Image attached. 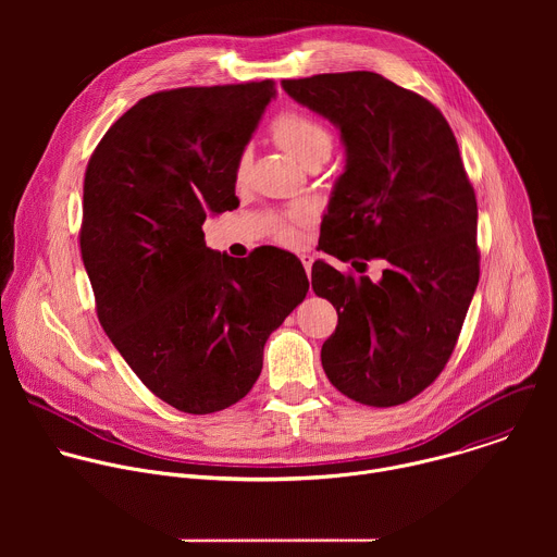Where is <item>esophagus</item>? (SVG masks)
<instances>
[{"label": "esophagus", "instance_id": "esophagus-1", "mask_svg": "<svg viewBox=\"0 0 557 557\" xmlns=\"http://www.w3.org/2000/svg\"><path fill=\"white\" fill-rule=\"evenodd\" d=\"M299 260H301V264H304L306 273L310 275V269H312V262H314V260H312V256H310V253H301V256H299Z\"/></svg>", "mask_w": 557, "mask_h": 557}]
</instances>
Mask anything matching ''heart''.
<instances>
[{"label": "heart", "mask_w": 557, "mask_h": 557, "mask_svg": "<svg viewBox=\"0 0 557 557\" xmlns=\"http://www.w3.org/2000/svg\"><path fill=\"white\" fill-rule=\"evenodd\" d=\"M271 136L275 143L286 149L293 158L306 168L322 165L333 151L335 138L333 132L320 121L299 110H282L271 123ZM249 172V156L243 153L235 163V181H245ZM308 218L304 207L288 211L275 226V237L280 243H295L297 240V224Z\"/></svg>", "instance_id": "obj_1"}]
</instances>
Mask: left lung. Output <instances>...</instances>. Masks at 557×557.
Instances as JSON below:
<instances>
[{"label": "left lung", "instance_id": "left-lung-1", "mask_svg": "<svg viewBox=\"0 0 557 557\" xmlns=\"http://www.w3.org/2000/svg\"><path fill=\"white\" fill-rule=\"evenodd\" d=\"M282 88L342 132L346 172L322 220L312 290L339 314L322 366L348 399L401 406L443 372L481 277L479 207L454 132L421 95L368 70L286 78ZM381 259L372 283L367 262Z\"/></svg>", "mask_w": 557, "mask_h": 557}]
</instances>
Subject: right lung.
Instances as JSON below:
<instances>
[{
  "instance_id": "obj_1",
  "label": "right lung",
  "mask_w": 557,
  "mask_h": 557,
  "mask_svg": "<svg viewBox=\"0 0 557 557\" xmlns=\"http://www.w3.org/2000/svg\"><path fill=\"white\" fill-rule=\"evenodd\" d=\"M275 82L153 92L101 138L84 181L82 258L103 331L172 408L220 412L249 394L264 344L308 293L275 247L228 258L205 245L231 211L235 163Z\"/></svg>"
}]
</instances>
